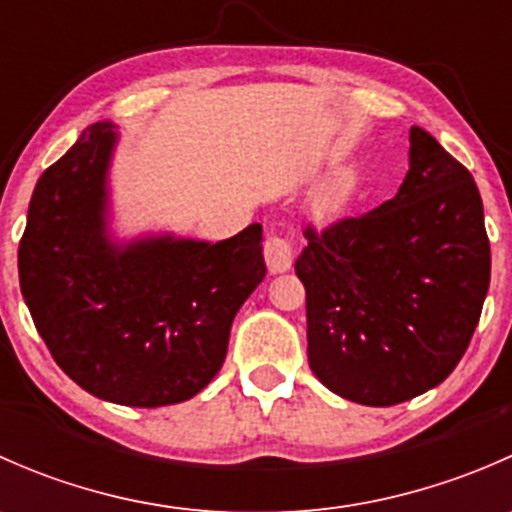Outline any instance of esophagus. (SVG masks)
<instances>
[{
    "mask_svg": "<svg viewBox=\"0 0 512 512\" xmlns=\"http://www.w3.org/2000/svg\"><path fill=\"white\" fill-rule=\"evenodd\" d=\"M294 255H297V247H294L292 240L282 235H270L265 242V262L270 275H280V272H287L292 267Z\"/></svg>",
    "mask_w": 512,
    "mask_h": 512,
    "instance_id": "obj_1",
    "label": "esophagus"
}]
</instances>
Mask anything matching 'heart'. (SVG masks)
<instances>
[{"mask_svg": "<svg viewBox=\"0 0 512 512\" xmlns=\"http://www.w3.org/2000/svg\"><path fill=\"white\" fill-rule=\"evenodd\" d=\"M324 200H327V203H332V200H334V195H332V193H329V195H324Z\"/></svg>", "mask_w": 512, "mask_h": 512, "instance_id": "obj_1", "label": "heart"}]
</instances>
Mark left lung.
<instances>
[{
    "instance_id": "8db88e82",
    "label": "left lung",
    "mask_w": 512,
    "mask_h": 512,
    "mask_svg": "<svg viewBox=\"0 0 512 512\" xmlns=\"http://www.w3.org/2000/svg\"><path fill=\"white\" fill-rule=\"evenodd\" d=\"M304 237L309 369L329 391L394 406L456 369L488 294L490 242L476 180L431 133L411 128L394 198Z\"/></svg>"
}]
</instances>
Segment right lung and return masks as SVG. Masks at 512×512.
Here are the masks:
<instances>
[{
    "label": "right lung",
    "instance_id": "1",
    "mask_svg": "<svg viewBox=\"0 0 512 512\" xmlns=\"http://www.w3.org/2000/svg\"><path fill=\"white\" fill-rule=\"evenodd\" d=\"M116 133L94 123L41 173L19 285L56 364L89 394L138 409L193 399L223 366L232 319L265 280L262 225L223 242L106 235Z\"/></svg>",
    "mask_w": 512,
    "mask_h": 512
}]
</instances>
